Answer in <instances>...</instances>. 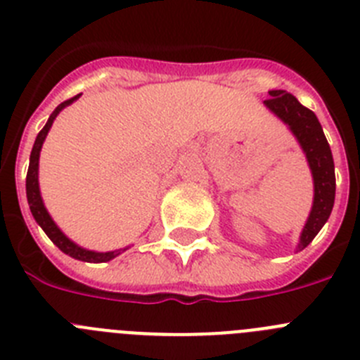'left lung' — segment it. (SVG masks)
Listing matches in <instances>:
<instances>
[{"instance_id": "8db88e82", "label": "left lung", "mask_w": 360, "mask_h": 360, "mask_svg": "<svg viewBox=\"0 0 360 360\" xmlns=\"http://www.w3.org/2000/svg\"><path fill=\"white\" fill-rule=\"evenodd\" d=\"M269 95L270 98L263 101V104L287 124L307 155V162L314 178V203L297 243V250H303L328 221L333 209L335 167H333L332 149L314 111L304 108L294 95L285 90H272L269 91Z\"/></svg>"}]
</instances>
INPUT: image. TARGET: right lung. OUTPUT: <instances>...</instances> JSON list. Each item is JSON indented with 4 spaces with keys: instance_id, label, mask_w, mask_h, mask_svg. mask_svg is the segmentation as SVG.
I'll list each match as a JSON object with an SVG mask.
<instances>
[{
    "instance_id": "add662e5",
    "label": "right lung",
    "mask_w": 360,
    "mask_h": 360,
    "mask_svg": "<svg viewBox=\"0 0 360 360\" xmlns=\"http://www.w3.org/2000/svg\"><path fill=\"white\" fill-rule=\"evenodd\" d=\"M77 98L79 95H75V97L68 98V101L59 104V106L56 108V111L50 115V119L46 120V124H44V128L39 131V135L36 136V142H34V148H32V153H30V164H28V173H27V200H28V205H30V212L32 216H34V219H36L37 224H39V227L46 232V236L53 241V245L59 247L63 252L75 257V259H81V262L106 263L110 262V259H113V257L119 256V254H122L126 249L111 250V252H95V250L82 249V247H79L77 243H73L70 238L65 236V232L57 227L56 221L52 219V216L49 214V211H46V207H44L43 198H41V191H39V176H37V174H39V153H41V148H43L44 139H46V135H49L53 120H56V117L59 115V111L65 110L66 106H70V104H72L73 101H77Z\"/></svg>"
}]
</instances>
